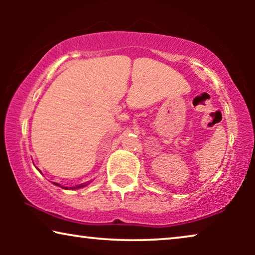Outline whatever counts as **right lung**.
Listing matches in <instances>:
<instances>
[{"label":"right lung","instance_id":"obj_1","mask_svg":"<svg viewBox=\"0 0 255 255\" xmlns=\"http://www.w3.org/2000/svg\"><path fill=\"white\" fill-rule=\"evenodd\" d=\"M90 182H86V183H81V184H79V186H75V187H62V186H60V184L59 183H53V184H55V186H58V187H60V188H64V189H68V190H74V189H79V188H83V187H86L87 184H89Z\"/></svg>","mask_w":255,"mask_h":255}]
</instances>
